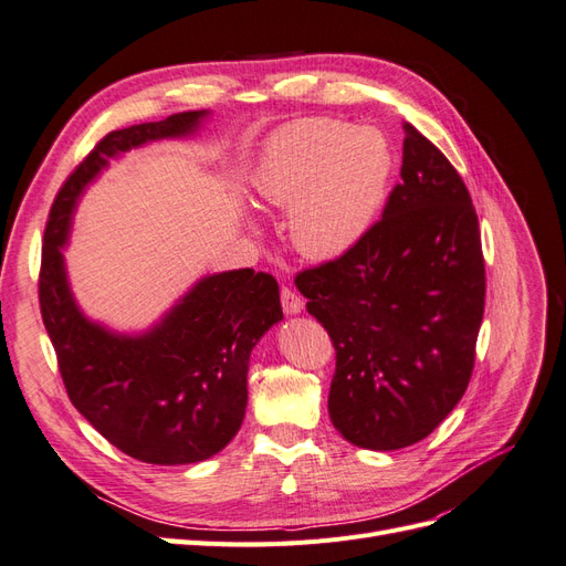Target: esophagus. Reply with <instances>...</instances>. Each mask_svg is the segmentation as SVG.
<instances>
[{"label":"esophagus","mask_w":566,"mask_h":566,"mask_svg":"<svg viewBox=\"0 0 566 566\" xmlns=\"http://www.w3.org/2000/svg\"><path fill=\"white\" fill-rule=\"evenodd\" d=\"M281 304H283V312L287 316H297L304 310V300L295 293V290H290V287L281 290Z\"/></svg>","instance_id":"esophagus-1"}]
</instances>
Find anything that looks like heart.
<instances>
[{"instance_id":"obj_1","label":"heart","mask_w":566,"mask_h":566,"mask_svg":"<svg viewBox=\"0 0 566 566\" xmlns=\"http://www.w3.org/2000/svg\"><path fill=\"white\" fill-rule=\"evenodd\" d=\"M397 156L378 127L328 117L297 119L273 132L256 158L254 198L287 212V233L310 260L352 252L380 219Z\"/></svg>"}]
</instances>
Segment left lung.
<instances>
[{"instance_id": "obj_1", "label": "left lung", "mask_w": 566, "mask_h": 566, "mask_svg": "<svg viewBox=\"0 0 566 566\" xmlns=\"http://www.w3.org/2000/svg\"><path fill=\"white\" fill-rule=\"evenodd\" d=\"M401 184L352 252L295 285L335 347L328 413L358 449L432 434L468 389L484 316V256L465 184L403 123Z\"/></svg>"}]
</instances>
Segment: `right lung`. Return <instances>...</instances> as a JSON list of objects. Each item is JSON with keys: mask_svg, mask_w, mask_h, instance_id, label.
<instances>
[{"mask_svg": "<svg viewBox=\"0 0 566 566\" xmlns=\"http://www.w3.org/2000/svg\"><path fill=\"white\" fill-rule=\"evenodd\" d=\"M205 117L210 111H188L104 136L63 184L44 231L40 310L67 397L115 449L150 465L208 460L241 430L250 354L283 321L279 283L252 269L210 273L150 328L119 333L80 310L63 248L80 198L111 160L188 139Z\"/></svg>", "mask_w": 566, "mask_h": 566, "instance_id": "obj_1", "label": "right lung"}]
</instances>
